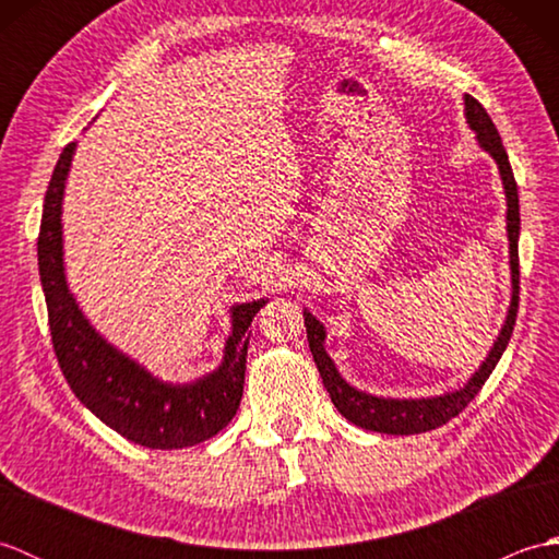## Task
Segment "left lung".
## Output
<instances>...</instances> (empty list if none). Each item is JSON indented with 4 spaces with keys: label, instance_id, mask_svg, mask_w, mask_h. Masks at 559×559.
<instances>
[{
    "label": "left lung",
    "instance_id": "1",
    "mask_svg": "<svg viewBox=\"0 0 559 559\" xmlns=\"http://www.w3.org/2000/svg\"><path fill=\"white\" fill-rule=\"evenodd\" d=\"M463 115H466L468 127L476 132L478 146L490 153L492 160L497 163V170L502 177L504 187V199H507V237H509V269H512V302H509V312L502 324V331L497 334V341L488 353V358L480 362L476 372L468 377V382L447 391V394L439 396H425V399H386V396H374L350 386L346 379L341 377L336 370L334 360L329 358L324 348L326 341V329L319 319L307 310L305 314V326H307V341H310V350L319 374H322V382L329 391L331 401L338 408V413L348 423L362 427V430L382 432V435H420L430 432L435 427H442L451 418L468 406V403L476 399L478 391L483 389L485 379H488L495 370V365L500 362L502 353L507 348L509 338H512V331L516 324V310H519V230H521V218H519V192H516V180L512 173V165H509V156L502 146V139L497 134V129L490 120V115L485 112L483 105L463 96Z\"/></svg>",
    "mask_w": 559,
    "mask_h": 559
}]
</instances>
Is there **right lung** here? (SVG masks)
I'll list each match as a JSON object with an SVG mask.
<instances>
[{
    "mask_svg": "<svg viewBox=\"0 0 559 559\" xmlns=\"http://www.w3.org/2000/svg\"><path fill=\"white\" fill-rule=\"evenodd\" d=\"M76 141L59 156L45 192L38 269L55 355L67 384L96 418L148 449H185L218 435L240 408L249 324L269 302L259 298L230 307V336L216 370L194 382L173 384L105 341L79 310L67 286L62 201Z\"/></svg>",
    "mask_w": 559,
    "mask_h": 559,
    "instance_id": "1",
    "label": "right lung"
}]
</instances>
